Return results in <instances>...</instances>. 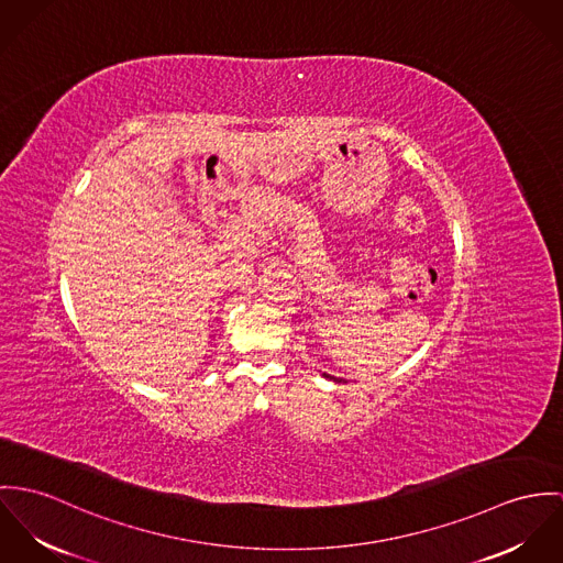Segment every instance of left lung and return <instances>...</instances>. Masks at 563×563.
I'll list each match as a JSON object with an SVG mask.
<instances>
[{"instance_id":"1","label":"left lung","mask_w":563,"mask_h":563,"mask_svg":"<svg viewBox=\"0 0 563 563\" xmlns=\"http://www.w3.org/2000/svg\"><path fill=\"white\" fill-rule=\"evenodd\" d=\"M325 375V377H328V379H334V382H341V379H339V377H332V375H328V374H323Z\"/></svg>"}]
</instances>
